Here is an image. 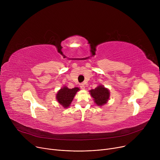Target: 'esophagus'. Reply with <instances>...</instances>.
I'll return each instance as SVG.
<instances>
[{
  "mask_svg": "<svg viewBox=\"0 0 160 160\" xmlns=\"http://www.w3.org/2000/svg\"><path fill=\"white\" fill-rule=\"evenodd\" d=\"M80 88H81L82 89H85V85H84V83H81L80 84Z\"/></svg>",
  "mask_w": 160,
  "mask_h": 160,
  "instance_id": "esophagus-1",
  "label": "esophagus"
}]
</instances>
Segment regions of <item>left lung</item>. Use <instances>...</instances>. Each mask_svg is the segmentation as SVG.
Masks as SVG:
<instances>
[{"mask_svg":"<svg viewBox=\"0 0 160 160\" xmlns=\"http://www.w3.org/2000/svg\"><path fill=\"white\" fill-rule=\"evenodd\" d=\"M89 93L93 98L95 103L98 106H102L106 104L110 95V90L103 85H99L95 89H91Z\"/></svg>","mask_w":160,"mask_h":160,"instance_id":"1","label":"left lung"}]
</instances>
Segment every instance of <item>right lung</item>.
Masks as SVG:
<instances>
[{"label":"right lung","mask_w":160,"mask_h":160,"mask_svg":"<svg viewBox=\"0 0 160 160\" xmlns=\"http://www.w3.org/2000/svg\"><path fill=\"white\" fill-rule=\"evenodd\" d=\"M79 90L80 89L78 88L69 89L66 86H63L57 92L56 95V98L58 102L64 108L69 107L75 95Z\"/></svg>","instance_id":"right-lung-1"}]
</instances>
